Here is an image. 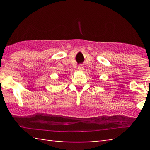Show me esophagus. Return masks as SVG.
Segmentation results:
<instances>
[{"mask_svg": "<svg viewBox=\"0 0 150 150\" xmlns=\"http://www.w3.org/2000/svg\"><path fill=\"white\" fill-rule=\"evenodd\" d=\"M78 69H79V71H83L84 69V66L83 65H79V66L78 67Z\"/></svg>", "mask_w": 150, "mask_h": 150, "instance_id": "1", "label": "esophagus"}]
</instances>
